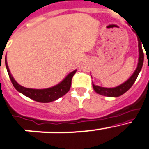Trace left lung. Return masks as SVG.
<instances>
[{
    "instance_id": "obj_1",
    "label": "left lung",
    "mask_w": 149,
    "mask_h": 149,
    "mask_svg": "<svg viewBox=\"0 0 149 149\" xmlns=\"http://www.w3.org/2000/svg\"><path fill=\"white\" fill-rule=\"evenodd\" d=\"M138 38V37H137ZM142 41L139 40L138 38V47H139V59H138V65L136 67V69L135 70V71L132 74V76L127 80L126 81H125L122 84L119 85V86L116 87V88H102V87H100L98 85H95L93 84V88L94 91L96 93H99L100 95H103L105 96H110V97H117L123 93H125L126 91H128L131 86L133 85L134 81H136V78H137L138 75L140 73V70L142 69V67L143 65V60H144V53L143 51V48H142Z\"/></svg>"
}]
</instances>
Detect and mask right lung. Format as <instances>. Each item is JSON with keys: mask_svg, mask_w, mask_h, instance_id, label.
<instances>
[{"mask_svg": "<svg viewBox=\"0 0 149 149\" xmlns=\"http://www.w3.org/2000/svg\"><path fill=\"white\" fill-rule=\"evenodd\" d=\"M5 64H6V68L7 70L9 79L11 80L14 88L18 92L21 93L24 96H27L36 102L43 103H47L55 101V100H58V98L66 94L71 86L72 78L76 72V70H73V72L69 73L65 78V79L61 81L59 84H56L52 88H46V89H32V88H27L21 86L14 79V78L13 77L11 73L9 71L7 61H6V56L5 57Z\"/></svg>", "mask_w": 149, "mask_h": 149, "instance_id": "obj_1", "label": "right lung"}]
</instances>
